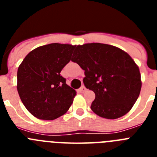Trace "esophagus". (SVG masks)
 Wrapping results in <instances>:
<instances>
[{"label":"esophagus","mask_w":157,"mask_h":157,"mask_svg":"<svg viewBox=\"0 0 157 157\" xmlns=\"http://www.w3.org/2000/svg\"><path fill=\"white\" fill-rule=\"evenodd\" d=\"M86 88L85 86H82L81 88L79 89V92L84 93V92H86Z\"/></svg>","instance_id":"esophagus-1"}]
</instances>
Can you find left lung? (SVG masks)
<instances>
[{
	"instance_id": "obj_1",
	"label": "left lung",
	"mask_w": 157,
	"mask_h": 157,
	"mask_svg": "<svg viewBox=\"0 0 157 157\" xmlns=\"http://www.w3.org/2000/svg\"><path fill=\"white\" fill-rule=\"evenodd\" d=\"M71 60L85 71L84 85L94 91L91 109L98 116L115 120L126 115L139 97V67L121 48L102 43L78 45Z\"/></svg>"
}]
</instances>
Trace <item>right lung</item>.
<instances>
[{"instance_id":"add662e5","label":"right lung","mask_w":157,"mask_h":157,"mask_svg":"<svg viewBox=\"0 0 157 157\" xmlns=\"http://www.w3.org/2000/svg\"><path fill=\"white\" fill-rule=\"evenodd\" d=\"M76 45L52 43L34 48L19 66L17 90L30 114L53 120L68 111L76 95L60 72Z\"/></svg>"}]
</instances>
